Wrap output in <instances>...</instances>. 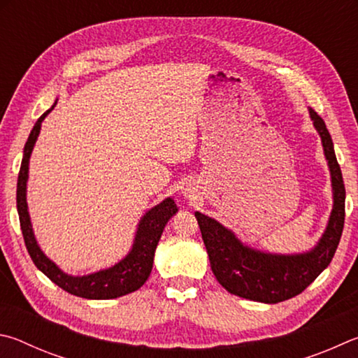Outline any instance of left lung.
Returning a JSON list of instances; mask_svg holds the SVG:
<instances>
[{
    "label": "left lung",
    "mask_w": 358,
    "mask_h": 358,
    "mask_svg": "<svg viewBox=\"0 0 358 358\" xmlns=\"http://www.w3.org/2000/svg\"><path fill=\"white\" fill-rule=\"evenodd\" d=\"M322 149L331 180L334 206L321 239L303 253H268L245 245L233 231L215 218L195 212L201 229L210 268L228 292L262 303H278L305 291L324 268H327L338 248L344 227V190L340 165L336 162L334 141L322 117L308 108Z\"/></svg>",
    "instance_id": "1"
}]
</instances>
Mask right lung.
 <instances>
[{"label": "right lung", "mask_w": 358, "mask_h": 358, "mask_svg": "<svg viewBox=\"0 0 358 358\" xmlns=\"http://www.w3.org/2000/svg\"><path fill=\"white\" fill-rule=\"evenodd\" d=\"M56 106V102L52 108L47 110L37 119L33 130L28 136V141L23 149V159L20 173L17 180V210L20 218V227L31 259L39 271L58 285L61 289L73 294L77 297L90 299V300H108L122 297L125 294H130L146 283L150 271L154 264V255L157 243H159L163 229H165L169 218L176 215L178 206L173 198H165L154 208H150L146 214L138 222L135 231L134 243H131L130 252L124 256L121 261H117L115 266L100 268L97 272L87 275H69L55 264L48 256L42 252V248L37 243L34 236L33 224L28 212L27 203V187L29 178V159L33 154L34 144L37 136L41 134L42 121Z\"/></svg>", "instance_id": "1"}]
</instances>
